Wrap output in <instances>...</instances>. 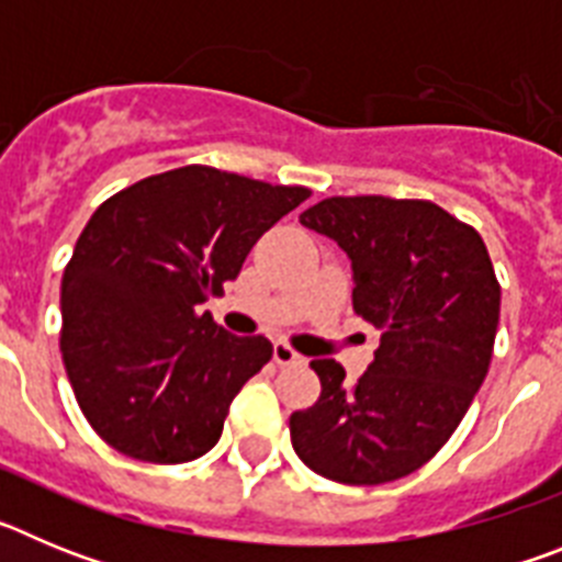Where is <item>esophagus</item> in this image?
Instances as JSON below:
<instances>
[{"label":"esophagus","instance_id":"34e87169","mask_svg":"<svg viewBox=\"0 0 562 562\" xmlns=\"http://www.w3.org/2000/svg\"><path fill=\"white\" fill-rule=\"evenodd\" d=\"M272 360L278 362V366H301L304 362V355H297L292 346H286V342H276L272 346Z\"/></svg>","mask_w":562,"mask_h":562}]
</instances>
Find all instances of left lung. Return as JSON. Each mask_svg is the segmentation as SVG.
<instances>
[{
	"label": "left lung",
	"instance_id": "left-lung-1",
	"mask_svg": "<svg viewBox=\"0 0 562 562\" xmlns=\"http://www.w3.org/2000/svg\"><path fill=\"white\" fill-rule=\"evenodd\" d=\"M301 225L351 261V306L382 331L366 374L312 360L321 396L290 416L297 459L340 484L411 475L459 428L493 360L501 286L479 233L425 200L331 196Z\"/></svg>",
	"mask_w": 562,
	"mask_h": 562
}]
</instances>
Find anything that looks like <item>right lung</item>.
<instances>
[{
	"instance_id": "obj_1",
	"label": "right lung",
	"mask_w": 562,
	"mask_h": 562,
	"mask_svg": "<svg viewBox=\"0 0 562 562\" xmlns=\"http://www.w3.org/2000/svg\"><path fill=\"white\" fill-rule=\"evenodd\" d=\"M310 196L207 166L114 193L87 222L61 281V355L87 422L123 456L200 459L272 357L202 312L247 252Z\"/></svg>"
}]
</instances>
